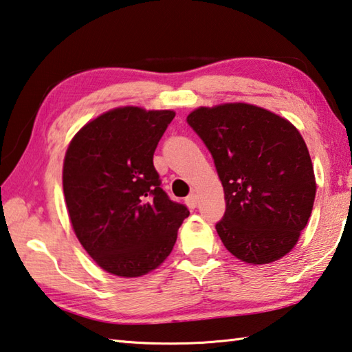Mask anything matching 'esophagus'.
<instances>
[{
	"instance_id": "34e87169",
	"label": "esophagus",
	"mask_w": 352,
	"mask_h": 352,
	"mask_svg": "<svg viewBox=\"0 0 352 352\" xmlns=\"http://www.w3.org/2000/svg\"><path fill=\"white\" fill-rule=\"evenodd\" d=\"M186 204H188V206H189L190 209L197 208V204H198V197H197V194L188 195V197H186Z\"/></svg>"
}]
</instances>
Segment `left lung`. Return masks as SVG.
I'll list each match as a JSON object with an SVG mask.
<instances>
[{
    "instance_id": "obj_1",
    "label": "left lung",
    "mask_w": 352,
    "mask_h": 352,
    "mask_svg": "<svg viewBox=\"0 0 352 352\" xmlns=\"http://www.w3.org/2000/svg\"><path fill=\"white\" fill-rule=\"evenodd\" d=\"M188 124L209 149L225 190L226 212L215 225L223 245L246 263L282 258L308 223L317 189L300 132L246 103L198 107Z\"/></svg>"
}]
</instances>
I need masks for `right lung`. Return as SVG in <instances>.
Listing matches in <instances>:
<instances>
[{
    "label": "right lung",
    "mask_w": 352,
    "mask_h": 352,
    "mask_svg": "<svg viewBox=\"0 0 352 352\" xmlns=\"http://www.w3.org/2000/svg\"><path fill=\"white\" fill-rule=\"evenodd\" d=\"M174 117L117 107L82 126L67 148L63 190L70 223L86 252L113 276L140 277L162 265L189 215L162 189L154 168Z\"/></svg>",
    "instance_id": "add662e5"
}]
</instances>
